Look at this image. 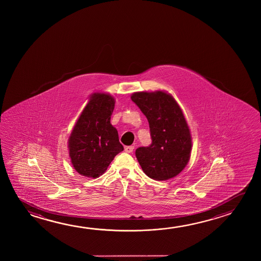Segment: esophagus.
I'll return each mask as SVG.
<instances>
[{"label":"esophagus","mask_w":261,"mask_h":261,"mask_svg":"<svg viewBox=\"0 0 261 261\" xmlns=\"http://www.w3.org/2000/svg\"><path fill=\"white\" fill-rule=\"evenodd\" d=\"M135 149V146H133V145H130V146H125V148H124V151L126 152V153H132L133 151Z\"/></svg>","instance_id":"obj_1"}]
</instances>
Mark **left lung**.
<instances>
[{
  "label": "left lung",
  "mask_w": 261,
  "mask_h": 261,
  "mask_svg": "<svg viewBox=\"0 0 261 261\" xmlns=\"http://www.w3.org/2000/svg\"><path fill=\"white\" fill-rule=\"evenodd\" d=\"M149 123L152 143L136 150L143 171L154 180L170 179L188 165L192 139L187 120L171 94L164 91L131 95Z\"/></svg>",
  "instance_id": "1"
}]
</instances>
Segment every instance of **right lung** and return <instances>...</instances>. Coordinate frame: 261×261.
I'll return each instance as SVG.
<instances>
[{
  "mask_svg": "<svg viewBox=\"0 0 261 261\" xmlns=\"http://www.w3.org/2000/svg\"><path fill=\"white\" fill-rule=\"evenodd\" d=\"M115 98L94 93L73 126L68 139L69 155L80 175L96 178L107 171L116 154L124 150L111 123Z\"/></svg>",
  "mask_w": 261,
  "mask_h": 261,
  "instance_id": "right-lung-1",
  "label": "right lung"
}]
</instances>
